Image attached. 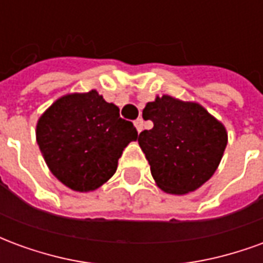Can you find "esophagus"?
<instances>
[{"label": "esophagus", "instance_id": "1", "mask_svg": "<svg viewBox=\"0 0 263 263\" xmlns=\"http://www.w3.org/2000/svg\"><path fill=\"white\" fill-rule=\"evenodd\" d=\"M134 124H135V128H137L138 132L142 131V129H143V120H142V118H138V120L135 121Z\"/></svg>", "mask_w": 263, "mask_h": 263}]
</instances>
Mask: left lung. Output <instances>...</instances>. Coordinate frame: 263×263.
<instances>
[{"instance_id":"8db88e82","label":"left lung","mask_w":263,"mask_h":263,"mask_svg":"<svg viewBox=\"0 0 263 263\" xmlns=\"http://www.w3.org/2000/svg\"><path fill=\"white\" fill-rule=\"evenodd\" d=\"M152 129L138 142L151 165L156 186L169 194H187L214 175L228 142L224 124L194 101L156 96L145 105Z\"/></svg>"}]
</instances>
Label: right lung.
I'll use <instances>...</instances> for the list:
<instances>
[{"label":"right lung","instance_id":"obj_1","mask_svg":"<svg viewBox=\"0 0 263 263\" xmlns=\"http://www.w3.org/2000/svg\"><path fill=\"white\" fill-rule=\"evenodd\" d=\"M138 139L120 108L97 90L58 98L36 124V142L53 176L74 192H94L117 171L128 143Z\"/></svg>","mask_w":263,"mask_h":263}]
</instances>
